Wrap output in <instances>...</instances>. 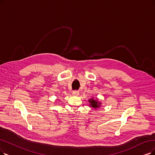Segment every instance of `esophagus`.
Returning <instances> with one entry per match:
<instances>
[{"label": "esophagus", "instance_id": "34e87169", "mask_svg": "<svg viewBox=\"0 0 155 155\" xmlns=\"http://www.w3.org/2000/svg\"><path fill=\"white\" fill-rule=\"evenodd\" d=\"M79 95V92L78 91H72V95L78 96Z\"/></svg>", "mask_w": 155, "mask_h": 155}]
</instances>
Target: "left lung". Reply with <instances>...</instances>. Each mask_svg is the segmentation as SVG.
<instances>
[{"label":"left lung","instance_id":"obj_1","mask_svg":"<svg viewBox=\"0 0 155 155\" xmlns=\"http://www.w3.org/2000/svg\"><path fill=\"white\" fill-rule=\"evenodd\" d=\"M89 102H90V107H92L93 108H98L101 107V102H98L97 101L94 100V98H91V99H89Z\"/></svg>","mask_w":155,"mask_h":155}]
</instances>
